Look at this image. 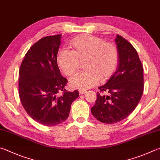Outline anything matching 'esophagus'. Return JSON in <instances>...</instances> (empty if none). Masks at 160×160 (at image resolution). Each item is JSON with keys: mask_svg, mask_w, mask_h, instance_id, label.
Returning a JSON list of instances; mask_svg holds the SVG:
<instances>
[{"mask_svg": "<svg viewBox=\"0 0 160 160\" xmlns=\"http://www.w3.org/2000/svg\"><path fill=\"white\" fill-rule=\"evenodd\" d=\"M85 93H86L85 90H81V89L79 90V94H85Z\"/></svg>", "mask_w": 160, "mask_h": 160, "instance_id": "esophagus-1", "label": "esophagus"}]
</instances>
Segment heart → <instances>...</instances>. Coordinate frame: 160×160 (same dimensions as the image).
Here are the masks:
<instances>
[{
	"label": "heart",
	"instance_id": "heart-1",
	"mask_svg": "<svg viewBox=\"0 0 160 160\" xmlns=\"http://www.w3.org/2000/svg\"><path fill=\"white\" fill-rule=\"evenodd\" d=\"M72 50H61L57 56V63L68 76L73 75L85 61L86 69L71 79L72 88L88 89L98 85L100 80L108 79L118 65L119 53L115 45L104 42L92 35L82 34L75 37L69 43Z\"/></svg>",
	"mask_w": 160,
	"mask_h": 160
}]
</instances>
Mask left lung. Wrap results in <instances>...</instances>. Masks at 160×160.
Returning <instances> with one entry per match:
<instances>
[{"label":"left lung","instance_id":"1","mask_svg":"<svg viewBox=\"0 0 160 160\" xmlns=\"http://www.w3.org/2000/svg\"><path fill=\"white\" fill-rule=\"evenodd\" d=\"M119 53L117 70L105 85L99 87L91 111L94 117L106 124L125 119L136 108L143 95V69L136 49L123 37L115 38ZM106 92L108 96L103 95Z\"/></svg>","mask_w":160,"mask_h":160}]
</instances>
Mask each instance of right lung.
<instances>
[{
  "mask_svg": "<svg viewBox=\"0 0 160 160\" xmlns=\"http://www.w3.org/2000/svg\"><path fill=\"white\" fill-rule=\"evenodd\" d=\"M60 44L61 34L42 38L25 54L19 71L22 106L32 119L45 126L63 122L72 101L79 97L78 90L65 89L68 80L61 74L57 61Z\"/></svg>",
  "mask_w": 160,
  "mask_h": 160,
  "instance_id": "1",
  "label": "right lung"
}]
</instances>
